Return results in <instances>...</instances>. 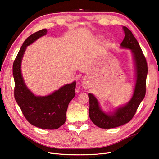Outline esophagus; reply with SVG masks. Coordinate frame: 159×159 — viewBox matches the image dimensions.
Wrapping results in <instances>:
<instances>
[{"label":"esophagus","instance_id":"obj_1","mask_svg":"<svg viewBox=\"0 0 159 159\" xmlns=\"http://www.w3.org/2000/svg\"><path fill=\"white\" fill-rule=\"evenodd\" d=\"M83 86L84 88H87V84L86 82H83Z\"/></svg>","mask_w":159,"mask_h":159}]
</instances>
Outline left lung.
Wrapping results in <instances>:
<instances>
[{"instance_id":"left-lung-1","label":"left lung","mask_w":159,"mask_h":159,"mask_svg":"<svg viewBox=\"0 0 159 159\" xmlns=\"http://www.w3.org/2000/svg\"><path fill=\"white\" fill-rule=\"evenodd\" d=\"M123 30L125 37L121 44V47L129 49L132 54L135 73V87L129 101L109 113L104 112L100 107L96 96L89 93V116L96 126L102 129L114 128L130 121L146 94V82L148 73L146 58L132 32L125 26L123 27Z\"/></svg>"}]
</instances>
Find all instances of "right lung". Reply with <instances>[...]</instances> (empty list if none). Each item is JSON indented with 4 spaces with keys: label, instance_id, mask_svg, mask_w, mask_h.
<instances>
[{
    "label": "right lung",
    "instance_id": "1",
    "mask_svg": "<svg viewBox=\"0 0 159 159\" xmlns=\"http://www.w3.org/2000/svg\"><path fill=\"white\" fill-rule=\"evenodd\" d=\"M43 29L27 38L15 58L13 66L15 81L14 96L25 119L32 125L44 129H56L66 121L69 103L75 95L76 83L65 85L47 96H35L27 87L21 73V61L27 46L45 36Z\"/></svg>",
    "mask_w": 159,
    "mask_h": 159
}]
</instances>
